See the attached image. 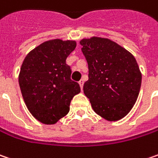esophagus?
<instances>
[{
  "instance_id": "esophagus-1",
  "label": "esophagus",
  "mask_w": 158,
  "mask_h": 158,
  "mask_svg": "<svg viewBox=\"0 0 158 158\" xmlns=\"http://www.w3.org/2000/svg\"><path fill=\"white\" fill-rule=\"evenodd\" d=\"M83 83H84V82H83V80H81V81L79 82V85H80V87H81V89H82V90H83Z\"/></svg>"
}]
</instances>
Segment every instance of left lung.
<instances>
[{
	"label": "left lung",
	"instance_id": "8db88e82",
	"mask_svg": "<svg viewBox=\"0 0 158 158\" xmlns=\"http://www.w3.org/2000/svg\"><path fill=\"white\" fill-rule=\"evenodd\" d=\"M87 60L89 79L83 92L95 113L107 121H117L135 104L141 73L133 55L113 41L91 37L80 41Z\"/></svg>",
	"mask_w": 158,
	"mask_h": 158
}]
</instances>
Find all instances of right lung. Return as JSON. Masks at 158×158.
I'll list each match as a JSON object with an SVG mask.
<instances>
[{
	"mask_svg": "<svg viewBox=\"0 0 158 158\" xmlns=\"http://www.w3.org/2000/svg\"><path fill=\"white\" fill-rule=\"evenodd\" d=\"M76 47L75 41L54 39L28 53L20 68L19 83L24 101L33 116L54 124L69 112L70 102L81 89L71 80L66 59Z\"/></svg>",
	"mask_w": 158,
	"mask_h": 158,
	"instance_id": "right-lung-1",
	"label": "right lung"
}]
</instances>
